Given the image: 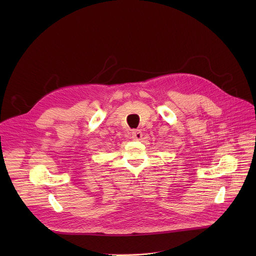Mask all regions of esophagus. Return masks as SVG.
I'll return each mask as SVG.
<instances>
[{
  "mask_svg": "<svg viewBox=\"0 0 256 256\" xmlns=\"http://www.w3.org/2000/svg\"><path fill=\"white\" fill-rule=\"evenodd\" d=\"M132 138L134 140H141L142 139V132L141 130H134L132 132Z\"/></svg>",
  "mask_w": 256,
  "mask_h": 256,
  "instance_id": "34e87169",
  "label": "esophagus"
}]
</instances>
